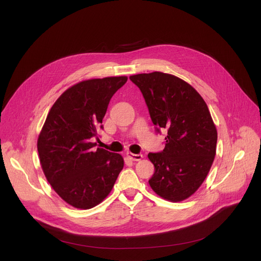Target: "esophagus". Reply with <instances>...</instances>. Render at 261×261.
Listing matches in <instances>:
<instances>
[{
  "label": "esophagus",
  "instance_id": "1",
  "mask_svg": "<svg viewBox=\"0 0 261 261\" xmlns=\"http://www.w3.org/2000/svg\"><path fill=\"white\" fill-rule=\"evenodd\" d=\"M126 156H127L130 160H133V161H139V160H141V159L143 158L142 154H133V153H127V154H126Z\"/></svg>",
  "mask_w": 261,
  "mask_h": 261
}]
</instances>
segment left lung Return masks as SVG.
Here are the masks:
<instances>
[{"instance_id": "1", "label": "left lung", "mask_w": 261, "mask_h": 261, "mask_svg": "<svg viewBox=\"0 0 261 261\" xmlns=\"http://www.w3.org/2000/svg\"><path fill=\"white\" fill-rule=\"evenodd\" d=\"M129 80L140 89L156 132H168L164 150L147 155L155 167L148 184L168 201L186 200L200 188L216 156L218 134L209 109L192 86L171 74Z\"/></svg>"}]
</instances>
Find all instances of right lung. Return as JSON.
<instances>
[{"instance_id":"obj_1","label":"right lung","mask_w":261,"mask_h":261,"mask_svg":"<svg viewBox=\"0 0 261 261\" xmlns=\"http://www.w3.org/2000/svg\"><path fill=\"white\" fill-rule=\"evenodd\" d=\"M126 76L81 82L52 106L38 137L40 164L55 192L71 206L89 209L109 194L124 166L120 154L94 146L110 98Z\"/></svg>"}]
</instances>
